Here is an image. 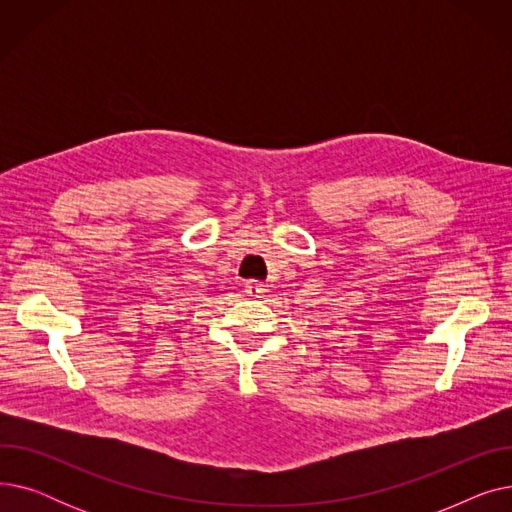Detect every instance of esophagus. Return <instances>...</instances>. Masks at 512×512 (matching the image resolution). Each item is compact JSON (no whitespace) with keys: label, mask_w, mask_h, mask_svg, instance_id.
I'll list each match as a JSON object with an SVG mask.
<instances>
[{"label":"esophagus","mask_w":512,"mask_h":512,"mask_svg":"<svg viewBox=\"0 0 512 512\" xmlns=\"http://www.w3.org/2000/svg\"><path fill=\"white\" fill-rule=\"evenodd\" d=\"M245 292H247V297H253V299H261L263 294H265V284H261V282H255V280H249V282L245 284Z\"/></svg>","instance_id":"34e87169"}]
</instances>
